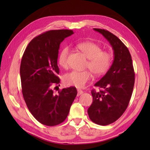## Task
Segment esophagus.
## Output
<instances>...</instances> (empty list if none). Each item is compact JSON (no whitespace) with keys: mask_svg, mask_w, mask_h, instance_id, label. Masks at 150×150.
<instances>
[{"mask_svg":"<svg viewBox=\"0 0 150 150\" xmlns=\"http://www.w3.org/2000/svg\"><path fill=\"white\" fill-rule=\"evenodd\" d=\"M83 93V91L80 90V89L77 90V96H80L81 95H82Z\"/></svg>","mask_w":150,"mask_h":150,"instance_id":"1","label":"esophagus"}]
</instances>
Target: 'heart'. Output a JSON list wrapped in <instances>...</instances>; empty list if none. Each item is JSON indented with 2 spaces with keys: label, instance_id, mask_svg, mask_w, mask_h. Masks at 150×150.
I'll return each mask as SVG.
<instances>
[{
  "label": "heart",
  "instance_id": "1",
  "mask_svg": "<svg viewBox=\"0 0 150 150\" xmlns=\"http://www.w3.org/2000/svg\"><path fill=\"white\" fill-rule=\"evenodd\" d=\"M85 56L88 58L86 67L96 76H102L108 71L112 63V55L108 51H103L100 45L95 42L87 41L77 45ZM69 47H64L58 55V64L62 68H66L68 65V56ZM92 78L91 73L88 71H71L63 76V82L67 85L82 88Z\"/></svg>",
  "mask_w": 150,
  "mask_h": 150
}]
</instances>
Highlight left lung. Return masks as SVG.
Returning a JSON list of instances; mask_svg holds the SVG:
<instances>
[{"label":"left lung","mask_w":150,"mask_h":150,"mask_svg":"<svg viewBox=\"0 0 150 150\" xmlns=\"http://www.w3.org/2000/svg\"><path fill=\"white\" fill-rule=\"evenodd\" d=\"M110 43L114 50V61L105 75L95 83L101 88L91 91L93 103L88 109L91 120L106 126L115 122L128 107L132 94L135 73L130 52L124 43L108 30L94 28Z\"/></svg>","instance_id":"left-lung-1"}]
</instances>
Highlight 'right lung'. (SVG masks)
<instances>
[{
	"label": "right lung",
	"mask_w": 150,
	"mask_h": 150,
	"mask_svg": "<svg viewBox=\"0 0 150 150\" xmlns=\"http://www.w3.org/2000/svg\"><path fill=\"white\" fill-rule=\"evenodd\" d=\"M73 34L69 30L45 32L31 40L22 55L20 73L24 99L34 117L44 125L62 123L77 96L74 87L63 88L58 94L52 89V85L60 82L57 76L60 44Z\"/></svg>",
	"instance_id": "right-lung-1"
}]
</instances>
